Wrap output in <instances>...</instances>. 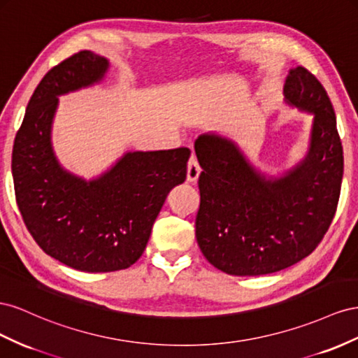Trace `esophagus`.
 Listing matches in <instances>:
<instances>
[{"mask_svg": "<svg viewBox=\"0 0 358 358\" xmlns=\"http://www.w3.org/2000/svg\"><path fill=\"white\" fill-rule=\"evenodd\" d=\"M199 173H201V166L198 163V159L195 155H192L189 159V165H187V180L190 182H195L199 177Z\"/></svg>", "mask_w": 358, "mask_h": 358, "instance_id": "obj_1", "label": "esophagus"}]
</instances>
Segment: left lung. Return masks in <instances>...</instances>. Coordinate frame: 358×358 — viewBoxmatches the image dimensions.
<instances>
[{"label":"left lung","instance_id":"1","mask_svg":"<svg viewBox=\"0 0 358 358\" xmlns=\"http://www.w3.org/2000/svg\"><path fill=\"white\" fill-rule=\"evenodd\" d=\"M285 96L313 112L310 150L297 168L267 180L229 141L195 142L202 172L196 240L214 267L234 275L280 271L310 255L338 210L343 148L325 88L308 69L289 71Z\"/></svg>","mask_w":358,"mask_h":358}]
</instances>
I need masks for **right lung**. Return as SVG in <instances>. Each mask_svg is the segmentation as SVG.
<instances>
[{
    "instance_id": "add662e5",
    "label": "right lung",
    "mask_w": 358,
    "mask_h": 358,
    "mask_svg": "<svg viewBox=\"0 0 358 358\" xmlns=\"http://www.w3.org/2000/svg\"><path fill=\"white\" fill-rule=\"evenodd\" d=\"M108 59L91 50L61 61L28 101L12 152L15 196L27 229L49 257L87 273L124 270L144 253L169 190L187 176L190 150L127 152L103 177L61 169L50 148L58 96L103 78Z\"/></svg>"
}]
</instances>
